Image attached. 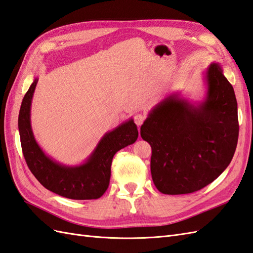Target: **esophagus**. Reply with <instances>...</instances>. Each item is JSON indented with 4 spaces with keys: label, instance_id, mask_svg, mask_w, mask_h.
I'll return each instance as SVG.
<instances>
[{
    "label": "esophagus",
    "instance_id": "obj_1",
    "mask_svg": "<svg viewBox=\"0 0 253 253\" xmlns=\"http://www.w3.org/2000/svg\"><path fill=\"white\" fill-rule=\"evenodd\" d=\"M133 119H134V123H136L138 126H141V125L143 124L145 117L142 114H136V115H134Z\"/></svg>",
    "mask_w": 253,
    "mask_h": 253
}]
</instances>
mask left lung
Segmentation results:
<instances>
[{
	"label": "left lung",
	"instance_id": "8db88e82",
	"mask_svg": "<svg viewBox=\"0 0 253 253\" xmlns=\"http://www.w3.org/2000/svg\"><path fill=\"white\" fill-rule=\"evenodd\" d=\"M205 97L172 92L152 109L140 134L152 148L151 173L163 194H189L210 184L230 165L238 141L237 101L218 62L204 72Z\"/></svg>",
	"mask_w": 253,
	"mask_h": 253
}]
</instances>
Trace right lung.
<instances>
[{"label": "right lung", "mask_w": 253, "mask_h": 253, "mask_svg": "<svg viewBox=\"0 0 253 253\" xmlns=\"http://www.w3.org/2000/svg\"><path fill=\"white\" fill-rule=\"evenodd\" d=\"M39 79L35 78L22 99L18 129L22 153L29 169L47 190L70 199H97L107 191L111 165L117 151L136 142L138 128L132 119L105 132L87 160L68 166L52 160L39 145L31 127V103Z\"/></svg>", "instance_id": "obj_1"}]
</instances>
